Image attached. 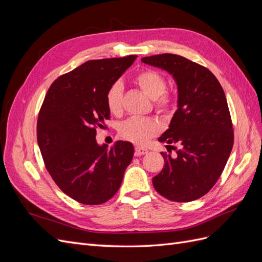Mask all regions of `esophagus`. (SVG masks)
I'll return each mask as SVG.
<instances>
[{
  "label": "esophagus",
  "instance_id": "obj_1",
  "mask_svg": "<svg viewBox=\"0 0 262 262\" xmlns=\"http://www.w3.org/2000/svg\"><path fill=\"white\" fill-rule=\"evenodd\" d=\"M134 154H136V156H141V155H144L147 153V149L145 147H142V146H136V148H134Z\"/></svg>",
  "mask_w": 262,
  "mask_h": 262
}]
</instances>
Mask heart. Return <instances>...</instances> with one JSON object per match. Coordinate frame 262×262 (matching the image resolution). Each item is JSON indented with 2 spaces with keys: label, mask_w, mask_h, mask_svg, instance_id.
<instances>
[{
  "label": "heart",
  "mask_w": 262,
  "mask_h": 262,
  "mask_svg": "<svg viewBox=\"0 0 262 262\" xmlns=\"http://www.w3.org/2000/svg\"><path fill=\"white\" fill-rule=\"evenodd\" d=\"M141 91L153 100V108L157 114L169 116L177 105L176 94L167 90L166 77L158 71L145 69L134 76ZM106 105L110 113L119 116L123 109V87L116 82L106 93ZM160 132V124L150 117H131L119 126V134L126 141L136 144H144Z\"/></svg>",
  "instance_id": "heart-1"
}]
</instances>
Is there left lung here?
<instances>
[{
    "instance_id": "8db88e82",
    "label": "left lung",
    "mask_w": 262,
    "mask_h": 262,
    "mask_svg": "<svg viewBox=\"0 0 262 262\" xmlns=\"http://www.w3.org/2000/svg\"><path fill=\"white\" fill-rule=\"evenodd\" d=\"M169 72L178 85V109L158 139L164 168L153 178L156 191L173 202L207 194L224 170L234 144L231 114L223 89L209 69L181 55L164 53L142 59Z\"/></svg>"
}]
</instances>
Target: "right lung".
Segmentation results:
<instances>
[{
    "label": "right lung",
    "instance_id": "obj_1",
    "mask_svg": "<svg viewBox=\"0 0 262 262\" xmlns=\"http://www.w3.org/2000/svg\"><path fill=\"white\" fill-rule=\"evenodd\" d=\"M137 55L90 60L59 76L38 115L37 141L45 166L63 192L86 205L107 202L121 186L132 161L130 142L108 148L96 142V129L110 118L106 93Z\"/></svg>",
    "mask_w": 262,
    "mask_h": 262
}]
</instances>
